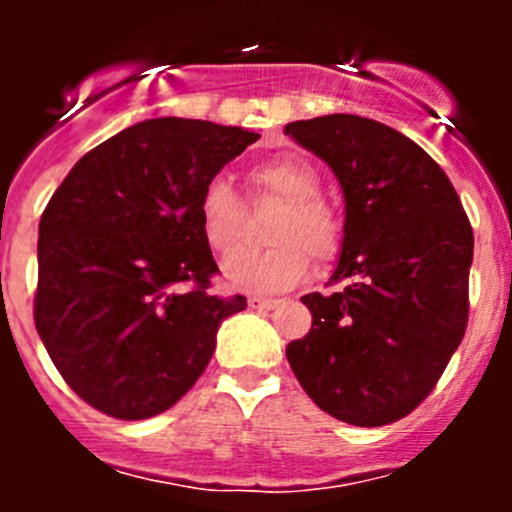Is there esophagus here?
I'll use <instances>...</instances> for the list:
<instances>
[{
    "instance_id": "obj_1",
    "label": "esophagus",
    "mask_w": 512,
    "mask_h": 512,
    "mask_svg": "<svg viewBox=\"0 0 512 512\" xmlns=\"http://www.w3.org/2000/svg\"><path fill=\"white\" fill-rule=\"evenodd\" d=\"M277 300H269V297H261V295H251L248 297V307L251 310H271V307H277Z\"/></svg>"
}]
</instances>
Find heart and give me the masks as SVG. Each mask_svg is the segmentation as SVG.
<instances>
[{
	"label": "heart",
	"mask_w": 512,
	"mask_h": 512,
	"mask_svg": "<svg viewBox=\"0 0 512 512\" xmlns=\"http://www.w3.org/2000/svg\"><path fill=\"white\" fill-rule=\"evenodd\" d=\"M256 197L284 202L269 228L274 246L238 251L223 261V279L246 292H282L307 277L312 259L330 264L343 248V220L320 197V174L297 156L261 161L248 171ZM200 230L207 246L225 256L243 241V202L223 176H215L200 194Z\"/></svg>",
	"instance_id": "1"
}]
</instances>
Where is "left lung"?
<instances>
[{
	"instance_id": "1",
	"label": "left lung",
	"mask_w": 512,
	"mask_h": 512,
	"mask_svg": "<svg viewBox=\"0 0 512 512\" xmlns=\"http://www.w3.org/2000/svg\"><path fill=\"white\" fill-rule=\"evenodd\" d=\"M284 133L333 169L346 235L330 295L287 359L310 400L343 423L374 428L431 395L469 320L474 233L449 176L418 143L359 115L289 122Z\"/></svg>"
}]
</instances>
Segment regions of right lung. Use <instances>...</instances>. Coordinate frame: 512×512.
<instances>
[{"label": "right lung", "mask_w": 512, "mask_h": 512, "mask_svg": "<svg viewBox=\"0 0 512 512\" xmlns=\"http://www.w3.org/2000/svg\"><path fill=\"white\" fill-rule=\"evenodd\" d=\"M259 133L207 120L130 125L76 161L38 228L35 328L71 390L99 413H164L200 379L217 328L246 297L200 230V194Z\"/></svg>", "instance_id": "1"}]
</instances>
